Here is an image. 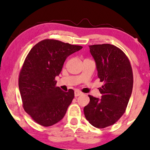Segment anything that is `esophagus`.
<instances>
[{
	"label": "esophagus",
	"instance_id": "obj_1",
	"mask_svg": "<svg viewBox=\"0 0 150 150\" xmlns=\"http://www.w3.org/2000/svg\"><path fill=\"white\" fill-rule=\"evenodd\" d=\"M83 93L81 91H79V90H76L75 92H74V96L76 97H77V96H79L80 95H81V94Z\"/></svg>",
	"mask_w": 150,
	"mask_h": 150
}]
</instances>
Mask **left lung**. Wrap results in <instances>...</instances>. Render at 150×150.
I'll use <instances>...</instances> for the list:
<instances>
[{
    "mask_svg": "<svg viewBox=\"0 0 150 150\" xmlns=\"http://www.w3.org/2000/svg\"><path fill=\"white\" fill-rule=\"evenodd\" d=\"M89 49L104 85L99 88L101 99L89 95L84 114L92 126L104 128L117 122L126 111L132 91V69L125 53L113 45H92Z\"/></svg>",
    "mask_w": 150,
    "mask_h": 150,
    "instance_id": "obj_1",
    "label": "left lung"
}]
</instances>
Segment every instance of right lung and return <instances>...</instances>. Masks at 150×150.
<instances>
[{
  "instance_id": "1",
  "label": "right lung",
  "mask_w": 150,
  "mask_h": 150,
  "mask_svg": "<svg viewBox=\"0 0 150 150\" xmlns=\"http://www.w3.org/2000/svg\"><path fill=\"white\" fill-rule=\"evenodd\" d=\"M83 48L59 40H44L31 48L20 70L18 85L24 109L43 126L61 121L74 97L73 89L65 92L56 87L55 77L65 59Z\"/></svg>"
}]
</instances>
